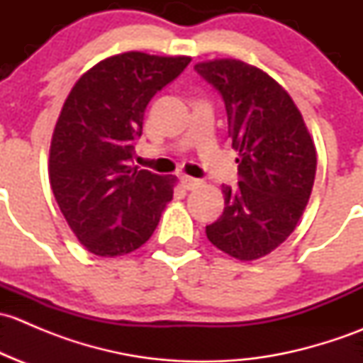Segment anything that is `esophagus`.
<instances>
[{
	"label": "esophagus",
	"mask_w": 363,
	"mask_h": 363,
	"mask_svg": "<svg viewBox=\"0 0 363 363\" xmlns=\"http://www.w3.org/2000/svg\"><path fill=\"white\" fill-rule=\"evenodd\" d=\"M181 184H182V188L188 189V191H191V189L199 188V186L202 184V181H200V179H195V177H188V175H182Z\"/></svg>",
	"instance_id": "1"
}]
</instances>
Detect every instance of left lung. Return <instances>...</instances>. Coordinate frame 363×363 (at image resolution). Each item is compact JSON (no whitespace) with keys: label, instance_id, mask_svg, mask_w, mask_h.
Returning a JSON list of instances; mask_svg holds the SVG:
<instances>
[{"label":"left lung","instance_id":"obj_1","mask_svg":"<svg viewBox=\"0 0 363 363\" xmlns=\"http://www.w3.org/2000/svg\"><path fill=\"white\" fill-rule=\"evenodd\" d=\"M195 69L221 94L239 152V184L223 186L225 211L205 233L218 250L251 262L295 230L313 191L316 149L290 94L265 72L239 60Z\"/></svg>","mask_w":363,"mask_h":363}]
</instances>
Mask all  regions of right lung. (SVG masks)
<instances>
[{"mask_svg":"<svg viewBox=\"0 0 363 363\" xmlns=\"http://www.w3.org/2000/svg\"><path fill=\"white\" fill-rule=\"evenodd\" d=\"M189 61L117 54L87 69L69 91L50 142L49 179L69 228L93 255L138 250L174 196L175 177L138 170L131 158L145 107Z\"/></svg>","mask_w":363,"mask_h":363,"instance_id":"right-lung-1","label":"right lung"}]
</instances>
